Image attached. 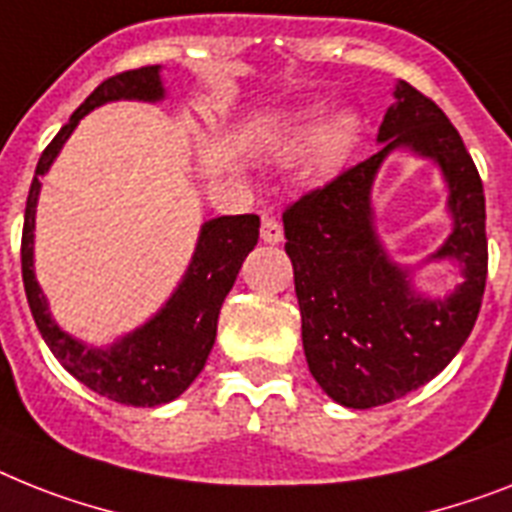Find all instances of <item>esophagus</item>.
<instances>
[{
	"mask_svg": "<svg viewBox=\"0 0 512 512\" xmlns=\"http://www.w3.org/2000/svg\"><path fill=\"white\" fill-rule=\"evenodd\" d=\"M261 240L274 246V243H280L282 240V225L274 217H264L261 219Z\"/></svg>",
	"mask_w": 512,
	"mask_h": 512,
	"instance_id": "1",
	"label": "esophagus"
}]
</instances>
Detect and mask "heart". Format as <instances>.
<instances>
[{"mask_svg": "<svg viewBox=\"0 0 512 512\" xmlns=\"http://www.w3.org/2000/svg\"><path fill=\"white\" fill-rule=\"evenodd\" d=\"M319 117L316 114H306L295 122L293 128L287 130L285 141H282V154L285 156H301L303 151L316 143L314 149V164L322 172L335 170L345 162L348 151L353 149V143L358 138V122L353 114H337L335 120L329 122L323 133L319 134Z\"/></svg>", "mask_w": 512, "mask_h": 512, "instance_id": "1", "label": "heart"}]
</instances>
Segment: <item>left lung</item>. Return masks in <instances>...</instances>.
<instances>
[{
    "mask_svg": "<svg viewBox=\"0 0 512 512\" xmlns=\"http://www.w3.org/2000/svg\"><path fill=\"white\" fill-rule=\"evenodd\" d=\"M395 96L382 149L282 211L308 369L345 408L392 403L437 377L471 335L487 287V206L474 159L429 96L411 83ZM392 148L439 161L451 185L456 227L435 258L460 260L467 282L445 302L413 294L370 230V183Z\"/></svg>",
    "mask_w": 512,
    "mask_h": 512,
    "instance_id": "left-lung-1",
    "label": "left lung"
}]
</instances>
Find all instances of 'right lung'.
<instances>
[{
	"label": "right lung",
	"instance_id": "right-lung-1",
	"mask_svg": "<svg viewBox=\"0 0 512 512\" xmlns=\"http://www.w3.org/2000/svg\"><path fill=\"white\" fill-rule=\"evenodd\" d=\"M162 96L159 65L125 70L94 88V94L75 109L70 122L54 135L38 159L25 201L23 240H20V266H23L28 306L54 358L78 382L86 384L88 390L99 392L114 403L138 405V408L170 403L177 395H183L201 374L217 337L219 308L225 303V295L230 293L246 256L259 243V217L235 214V217H217L206 222L201 227V238L188 274L167 306L149 324L135 329L133 335L122 337L109 350L86 348L52 322L33 274V219H36L41 177L52 167L54 156L59 154L62 143L70 138L83 114L114 99L156 101Z\"/></svg>",
	"mask_w": 512,
	"mask_h": 512
}]
</instances>
